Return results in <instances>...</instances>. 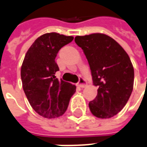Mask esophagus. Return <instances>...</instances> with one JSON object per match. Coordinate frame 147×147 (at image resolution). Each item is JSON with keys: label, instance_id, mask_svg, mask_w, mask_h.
Returning a JSON list of instances; mask_svg holds the SVG:
<instances>
[{"label": "esophagus", "instance_id": "obj_1", "mask_svg": "<svg viewBox=\"0 0 147 147\" xmlns=\"http://www.w3.org/2000/svg\"><path fill=\"white\" fill-rule=\"evenodd\" d=\"M78 86H79L80 88H85L86 86V81L84 78H80L78 83Z\"/></svg>", "mask_w": 147, "mask_h": 147}]
</instances>
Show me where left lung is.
<instances>
[{
    "label": "left lung",
    "mask_w": 147,
    "mask_h": 147,
    "mask_svg": "<svg viewBox=\"0 0 147 147\" xmlns=\"http://www.w3.org/2000/svg\"><path fill=\"white\" fill-rule=\"evenodd\" d=\"M90 66L92 81L98 86L96 98L88 103L92 115L109 119L126 106L133 92L134 69L128 54L113 38L94 33L76 36Z\"/></svg>",
    "instance_id": "8db88e82"
}]
</instances>
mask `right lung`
<instances>
[{
	"instance_id": "1",
	"label": "right lung",
	"mask_w": 147,
	"mask_h": 147,
	"mask_svg": "<svg viewBox=\"0 0 147 147\" xmlns=\"http://www.w3.org/2000/svg\"><path fill=\"white\" fill-rule=\"evenodd\" d=\"M73 38L55 32L44 34L24 56L21 69L23 89L34 110L45 118L62 116L76 92V86L55 76L59 70L55 61L57 54Z\"/></svg>"
}]
</instances>
